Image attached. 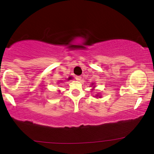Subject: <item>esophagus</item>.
I'll return each mask as SVG.
<instances>
[{"label":"esophagus","instance_id":"34e87169","mask_svg":"<svg viewBox=\"0 0 154 154\" xmlns=\"http://www.w3.org/2000/svg\"><path fill=\"white\" fill-rule=\"evenodd\" d=\"M75 78H76V79L77 80V81H80V80L82 79L81 76H76V77H75Z\"/></svg>","mask_w":154,"mask_h":154}]
</instances>
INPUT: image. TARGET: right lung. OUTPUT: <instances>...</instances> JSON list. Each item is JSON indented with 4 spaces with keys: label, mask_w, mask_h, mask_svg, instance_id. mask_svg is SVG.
I'll list each match as a JSON object with an SVG mask.
<instances>
[{
    "label": "right lung",
    "mask_w": 154,
    "mask_h": 154,
    "mask_svg": "<svg viewBox=\"0 0 154 154\" xmlns=\"http://www.w3.org/2000/svg\"><path fill=\"white\" fill-rule=\"evenodd\" d=\"M71 79V77H69V79Z\"/></svg>",
    "instance_id": "add662e5"
}]
</instances>
